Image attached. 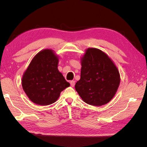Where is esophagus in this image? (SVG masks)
Wrapping results in <instances>:
<instances>
[{"instance_id":"34e87169","label":"esophagus","mask_w":147,"mask_h":147,"mask_svg":"<svg viewBox=\"0 0 147 147\" xmlns=\"http://www.w3.org/2000/svg\"><path fill=\"white\" fill-rule=\"evenodd\" d=\"M70 86H72V87H74V86H75V81H74V80H72V81H70Z\"/></svg>"}]
</instances>
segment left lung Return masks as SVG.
<instances>
[{
  "label": "left lung",
  "mask_w": 147,
  "mask_h": 147,
  "mask_svg": "<svg viewBox=\"0 0 147 147\" xmlns=\"http://www.w3.org/2000/svg\"><path fill=\"white\" fill-rule=\"evenodd\" d=\"M80 79L75 90L82 100L101 106L113 99L120 83V75L112 59L99 49L88 48L80 58Z\"/></svg>",
  "instance_id": "8db88e82"
}]
</instances>
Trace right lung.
<instances>
[{
	"mask_svg": "<svg viewBox=\"0 0 147 147\" xmlns=\"http://www.w3.org/2000/svg\"><path fill=\"white\" fill-rule=\"evenodd\" d=\"M59 57L51 49L38 52L30 61L22 77V87L34 104L45 106L59 97L70 83L57 69Z\"/></svg>",
	"mask_w": 147,
	"mask_h": 147,
	"instance_id": "add662e5",
	"label": "right lung"
}]
</instances>
